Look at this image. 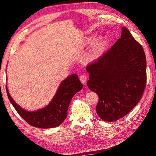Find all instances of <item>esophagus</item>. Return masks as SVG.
Returning a JSON list of instances; mask_svg holds the SVG:
<instances>
[{"label": "esophagus", "instance_id": "34e87169", "mask_svg": "<svg viewBox=\"0 0 156 156\" xmlns=\"http://www.w3.org/2000/svg\"><path fill=\"white\" fill-rule=\"evenodd\" d=\"M79 79L83 84H85L87 81V75H85V74H82V75H80Z\"/></svg>", "mask_w": 156, "mask_h": 156}]
</instances>
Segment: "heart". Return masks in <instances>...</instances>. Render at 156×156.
I'll return each instance as SVG.
<instances>
[{
    "mask_svg": "<svg viewBox=\"0 0 156 156\" xmlns=\"http://www.w3.org/2000/svg\"><path fill=\"white\" fill-rule=\"evenodd\" d=\"M90 41V40L88 39L86 40V43L88 44ZM105 46V41L102 38H99L95 42L90 49H89L88 51L84 54V60L86 61L87 62H90L96 60L98 56L100 55V53L102 51L103 48Z\"/></svg>",
    "mask_w": 156,
    "mask_h": 156,
    "instance_id": "b5f03b06",
    "label": "heart"
}]
</instances>
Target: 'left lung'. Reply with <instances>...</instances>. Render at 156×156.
Masks as SVG:
<instances>
[{"instance_id": "obj_1", "label": "left lung", "mask_w": 156, "mask_h": 156, "mask_svg": "<svg viewBox=\"0 0 156 156\" xmlns=\"http://www.w3.org/2000/svg\"><path fill=\"white\" fill-rule=\"evenodd\" d=\"M88 87L98 94L96 112L103 120H119L133 109L143 96L146 83L144 49L126 27L105 53L88 64Z\"/></svg>"}]
</instances>
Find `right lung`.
Returning <instances> with one entry per match:
<instances>
[{"mask_svg": "<svg viewBox=\"0 0 156 156\" xmlns=\"http://www.w3.org/2000/svg\"><path fill=\"white\" fill-rule=\"evenodd\" d=\"M83 88L77 74L69 75L60 84L57 92L48 105L36 111H27L19 106L9 94V100L23 119L30 126L40 128H52L59 126L68 115V108L75 94Z\"/></svg>", "mask_w": 156, "mask_h": 156, "instance_id": "obj_1", "label": "right lung"}]
</instances>
